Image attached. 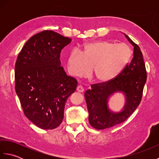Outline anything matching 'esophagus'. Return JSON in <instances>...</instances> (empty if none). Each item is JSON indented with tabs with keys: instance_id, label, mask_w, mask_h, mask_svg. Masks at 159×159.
<instances>
[{
	"instance_id": "34e87169",
	"label": "esophagus",
	"mask_w": 159,
	"mask_h": 159,
	"mask_svg": "<svg viewBox=\"0 0 159 159\" xmlns=\"http://www.w3.org/2000/svg\"><path fill=\"white\" fill-rule=\"evenodd\" d=\"M76 90H77V92L82 93V92H84V88H83L82 85H79L76 87Z\"/></svg>"
}]
</instances>
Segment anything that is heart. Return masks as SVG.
Masks as SVG:
<instances>
[{
	"label": "heart",
	"mask_w": 159,
	"mask_h": 159,
	"mask_svg": "<svg viewBox=\"0 0 159 159\" xmlns=\"http://www.w3.org/2000/svg\"><path fill=\"white\" fill-rule=\"evenodd\" d=\"M132 51L125 43L97 41L71 51L67 66L72 75L85 77L92 67L94 80L105 83L113 79L129 62Z\"/></svg>",
	"instance_id": "heart-1"
}]
</instances>
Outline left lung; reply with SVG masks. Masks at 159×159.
I'll list each match as a JSON object with an SVG mask.
<instances>
[{"label":"left lung","mask_w":159,"mask_h":159,"mask_svg":"<svg viewBox=\"0 0 159 159\" xmlns=\"http://www.w3.org/2000/svg\"><path fill=\"white\" fill-rule=\"evenodd\" d=\"M125 37L134 46L133 58L120 74L108 82L93 84L92 89L85 92L89 122L98 130H103L123 122L136 110L141 102L143 87L147 80L146 66L140 48L130 38ZM122 92L126 97L123 110L120 112L111 111L107 107L110 95Z\"/></svg>","instance_id":"8db88e82"}]
</instances>
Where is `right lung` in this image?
Returning a JSON list of instances; mask_svg holds the SVG:
<instances>
[{
	"label": "right lung",
	"mask_w": 159,
	"mask_h": 159,
	"mask_svg": "<svg viewBox=\"0 0 159 159\" xmlns=\"http://www.w3.org/2000/svg\"><path fill=\"white\" fill-rule=\"evenodd\" d=\"M72 41L52 31L31 37L18 54L15 65V89L23 112L42 129L61 124L68 97L77 80L61 66V50Z\"/></svg>",
	"instance_id": "add662e5"
}]
</instances>
